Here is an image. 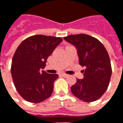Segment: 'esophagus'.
Here are the masks:
<instances>
[{
	"mask_svg": "<svg viewBox=\"0 0 123 123\" xmlns=\"http://www.w3.org/2000/svg\"><path fill=\"white\" fill-rule=\"evenodd\" d=\"M62 76L63 77H64V78H67V77L68 76V74H65V73H62Z\"/></svg>",
	"mask_w": 123,
	"mask_h": 123,
	"instance_id": "esophagus-1",
	"label": "esophagus"
}]
</instances>
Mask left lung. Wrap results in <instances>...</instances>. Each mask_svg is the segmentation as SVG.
Instances as JSON below:
<instances>
[{
  "mask_svg": "<svg viewBox=\"0 0 123 123\" xmlns=\"http://www.w3.org/2000/svg\"><path fill=\"white\" fill-rule=\"evenodd\" d=\"M63 39L76 48L80 65L86 67L83 70V78L77 79L70 87L71 92L85 102L98 100L108 88L112 75L106 49L98 39L85 34L69 35Z\"/></svg>",
  "mask_w": 123,
  "mask_h": 123,
  "instance_id": "8db88e82",
  "label": "left lung"
}]
</instances>
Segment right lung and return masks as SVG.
I'll return each instance as SVG.
<instances>
[{
    "label": "right lung",
    "instance_id": "right-lung-1",
    "mask_svg": "<svg viewBox=\"0 0 123 123\" xmlns=\"http://www.w3.org/2000/svg\"><path fill=\"white\" fill-rule=\"evenodd\" d=\"M62 42L59 37L35 35L24 40L17 49L11 63V76L18 94L27 101L40 103L51 96L58 75L41 69Z\"/></svg>",
    "mask_w": 123,
    "mask_h": 123
}]
</instances>
